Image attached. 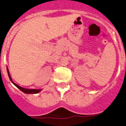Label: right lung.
<instances>
[{
  "label": "right lung",
  "instance_id": "obj_1",
  "mask_svg": "<svg viewBox=\"0 0 126 126\" xmlns=\"http://www.w3.org/2000/svg\"><path fill=\"white\" fill-rule=\"evenodd\" d=\"M7 73H8V76H9V79L11 80V81L12 82L13 84L15 85L16 87L18 88V89L20 90L21 91H22L23 92H24L25 94H37V93L40 92V91H41V90H35V89H25V88H24L21 87V86H18V85H17L16 84H15V83H14L13 82L12 79H11V76H10V75H9V70H8V68H7Z\"/></svg>",
  "mask_w": 126,
  "mask_h": 126
}]
</instances>
